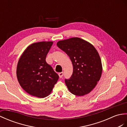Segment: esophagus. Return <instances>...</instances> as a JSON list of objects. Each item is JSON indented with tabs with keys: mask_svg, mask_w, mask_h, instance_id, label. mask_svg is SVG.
Masks as SVG:
<instances>
[{
	"mask_svg": "<svg viewBox=\"0 0 127 127\" xmlns=\"http://www.w3.org/2000/svg\"><path fill=\"white\" fill-rule=\"evenodd\" d=\"M63 75H64V73H63V72H61V73H59V77H60V78H61L62 77H63Z\"/></svg>",
	"mask_w": 127,
	"mask_h": 127,
	"instance_id": "1",
	"label": "esophagus"
}]
</instances>
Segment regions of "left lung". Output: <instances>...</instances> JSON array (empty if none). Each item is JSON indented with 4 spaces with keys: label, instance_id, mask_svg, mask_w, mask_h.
Instances as JSON below:
<instances>
[{
    "label": "left lung",
    "instance_id": "obj_1",
    "mask_svg": "<svg viewBox=\"0 0 127 127\" xmlns=\"http://www.w3.org/2000/svg\"><path fill=\"white\" fill-rule=\"evenodd\" d=\"M58 47L69 56L73 64V74L65 79L66 85L72 94L83 96L89 94L100 80L102 61L92 44L79 37L59 41Z\"/></svg>",
    "mask_w": 127,
    "mask_h": 127
}]
</instances>
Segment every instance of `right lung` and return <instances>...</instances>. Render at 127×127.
<instances>
[{"instance_id": "1", "label": "right lung", "mask_w": 127, "mask_h": 127, "mask_svg": "<svg viewBox=\"0 0 127 127\" xmlns=\"http://www.w3.org/2000/svg\"><path fill=\"white\" fill-rule=\"evenodd\" d=\"M53 42L43 41L28 46L19 58L17 66V78L24 91L38 98L50 94L59 75L46 61Z\"/></svg>"}]
</instances>
